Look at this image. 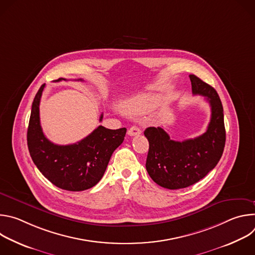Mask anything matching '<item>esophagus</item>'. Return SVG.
I'll return each instance as SVG.
<instances>
[{
	"label": "esophagus",
	"mask_w": 255,
	"mask_h": 255,
	"mask_svg": "<svg viewBox=\"0 0 255 255\" xmlns=\"http://www.w3.org/2000/svg\"><path fill=\"white\" fill-rule=\"evenodd\" d=\"M128 134H129L130 136H136V135L141 134V130H140L137 126H132V127L128 130Z\"/></svg>",
	"instance_id": "1"
}]
</instances>
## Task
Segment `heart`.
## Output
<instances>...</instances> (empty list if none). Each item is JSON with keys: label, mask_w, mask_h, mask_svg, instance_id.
Segmentation results:
<instances>
[{"label": "heart", "mask_w": 255, "mask_h": 255, "mask_svg": "<svg viewBox=\"0 0 255 255\" xmlns=\"http://www.w3.org/2000/svg\"><path fill=\"white\" fill-rule=\"evenodd\" d=\"M157 104V99L153 96H140L132 99L127 104L128 111L132 114H141L146 112Z\"/></svg>", "instance_id": "heart-1"}]
</instances>
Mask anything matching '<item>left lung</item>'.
<instances>
[{
	"label": "left lung",
	"instance_id": "8db88e82",
	"mask_svg": "<svg viewBox=\"0 0 255 255\" xmlns=\"http://www.w3.org/2000/svg\"><path fill=\"white\" fill-rule=\"evenodd\" d=\"M190 80L193 94L205 97L211 106L207 131L184 141L171 140L161 127H148L144 131L149 142L146 170L154 183L169 190L198 183L219 162L225 147L224 114L219 96L195 75H190Z\"/></svg>",
	"mask_w": 255,
	"mask_h": 255
}]
</instances>
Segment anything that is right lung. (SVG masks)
Listing matches in <instances>:
<instances>
[{"instance_id": "right-lung-1", "label": "right lung", "mask_w": 255, "mask_h": 255, "mask_svg": "<svg viewBox=\"0 0 255 255\" xmlns=\"http://www.w3.org/2000/svg\"><path fill=\"white\" fill-rule=\"evenodd\" d=\"M65 81L58 79L56 82ZM83 81V80H79ZM43 84L32 103L27 131L31 158L40 172L59 189L80 192L93 188L103 177L110 158L124 140L127 129L111 130L99 126L78 143L57 145L49 141L41 128L39 104ZM103 119V114L100 121Z\"/></svg>"}]
</instances>
